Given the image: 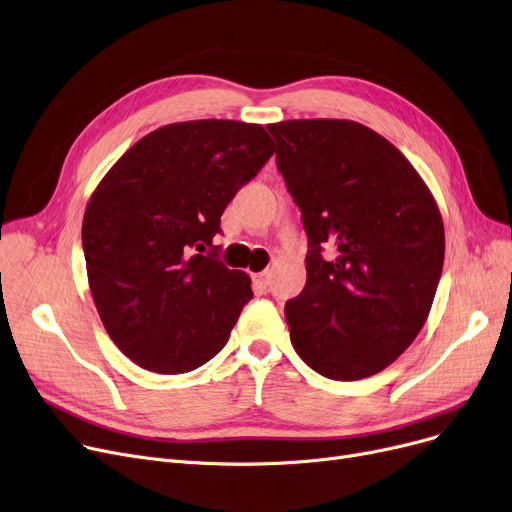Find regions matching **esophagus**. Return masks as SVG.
Listing matches in <instances>:
<instances>
[{"label":"esophagus","instance_id":"obj_1","mask_svg":"<svg viewBox=\"0 0 512 512\" xmlns=\"http://www.w3.org/2000/svg\"><path fill=\"white\" fill-rule=\"evenodd\" d=\"M253 280H255V284H257L259 288H268L270 282H272V272L265 270V272H261V274H255Z\"/></svg>","mask_w":512,"mask_h":512}]
</instances>
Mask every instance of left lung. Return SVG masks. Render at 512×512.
Returning <instances> with one entry per match:
<instances>
[{
  "label": "left lung",
  "instance_id": "left-lung-1",
  "mask_svg": "<svg viewBox=\"0 0 512 512\" xmlns=\"http://www.w3.org/2000/svg\"><path fill=\"white\" fill-rule=\"evenodd\" d=\"M268 129L309 247L305 288L284 305L293 347L326 379H366L427 322L446 251L437 203L366 125L299 119Z\"/></svg>",
  "mask_w": 512,
  "mask_h": 512
}]
</instances>
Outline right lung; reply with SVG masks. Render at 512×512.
I'll use <instances>...</instances> for the list:
<instances>
[{"instance_id":"obj_1","label":"right lung","mask_w":512,"mask_h":512,"mask_svg":"<svg viewBox=\"0 0 512 512\" xmlns=\"http://www.w3.org/2000/svg\"><path fill=\"white\" fill-rule=\"evenodd\" d=\"M272 154L255 123H171L133 144L94 190L81 228L87 280L108 337L138 366L190 372L228 343L253 291L215 257L213 238Z\"/></svg>"}]
</instances>
